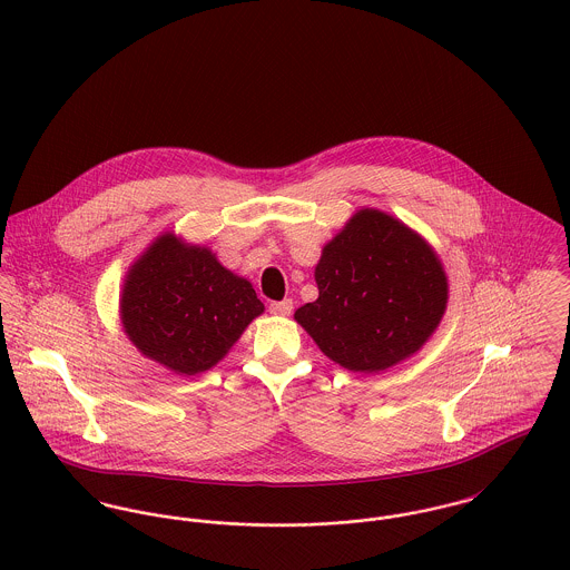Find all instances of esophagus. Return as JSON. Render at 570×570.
Listing matches in <instances>:
<instances>
[{
	"instance_id": "obj_1",
	"label": "esophagus",
	"mask_w": 570,
	"mask_h": 570,
	"mask_svg": "<svg viewBox=\"0 0 570 570\" xmlns=\"http://www.w3.org/2000/svg\"><path fill=\"white\" fill-rule=\"evenodd\" d=\"M271 315L288 316L293 313V302L291 299H284V302H273L268 306Z\"/></svg>"
}]
</instances>
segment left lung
<instances>
[{
  "instance_id": "8db88e82",
  "label": "left lung",
  "mask_w": 570,
  "mask_h": 570,
  "mask_svg": "<svg viewBox=\"0 0 570 570\" xmlns=\"http://www.w3.org/2000/svg\"><path fill=\"white\" fill-rule=\"evenodd\" d=\"M318 297L295 321L341 367L379 374L417 354L448 306L438 252L409 225L374 207L358 209L323 247Z\"/></svg>"
}]
</instances>
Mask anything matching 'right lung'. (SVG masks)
I'll return each mask as SVG.
<instances>
[{
  "label": "right lung",
  "instance_id": "obj_1",
  "mask_svg": "<svg viewBox=\"0 0 570 570\" xmlns=\"http://www.w3.org/2000/svg\"><path fill=\"white\" fill-rule=\"evenodd\" d=\"M262 313L249 279L175 232L157 236L128 266L120 293L128 341L179 376L218 365Z\"/></svg>",
  "mask_w": 570,
  "mask_h": 570
}]
</instances>
